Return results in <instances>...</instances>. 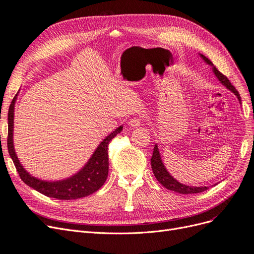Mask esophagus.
<instances>
[{
    "label": "esophagus",
    "instance_id": "34e87169",
    "mask_svg": "<svg viewBox=\"0 0 254 254\" xmlns=\"http://www.w3.org/2000/svg\"><path fill=\"white\" fill-rule=\"evenodd\" d=\"M141 124H142V120L139 119V118H133V119H131V120L129 121V126L133 127V128L138 127Z\"/></svg>",
    "mask_w": 254,
    "mask_h": 254
}]
</instances>
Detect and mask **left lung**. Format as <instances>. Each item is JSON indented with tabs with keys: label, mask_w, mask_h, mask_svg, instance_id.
I'll list each match as a JSON object with an SVG mask.
<instances>
[{
	"label": "left lung",
	"mask_w": 254,
	"mask_h": 254,
	"mask_svg": "<svg viewBox=\"0 0 254 254\" xmlns=\"http://www.w3.org/2000/svg\"><path fill=\"white\" fill-rule=\"evenodd\" d=\"M199 57L204 60V62L206 64H208L209 66H211L212 71L215 74V76L217 77V80L220 81L226 87L227 89H229L230 91H232L235 95H237L238 100L241 103L242 101H241V97H240L239 91L231 85L230 81L228 80V78H227V76H225L223 73L218 71L217 69L213 66L211 61L209 60L208 58H206L205 56L200 55V54H199ZM151 168H152L153 174H154V177L156 178V180L159 181L162 184V185L165 188H167L168 190H172L174 192H178V193H182V194H191V193H199V192H203V191L208 189V187H206V186L194 187V186L184 185V184L178 182L176 179H174L164 166L163 161L161 159L159 148H157L156 144L154 145L153 153H152V157H151Z\"/></svg>",
	"instance_id": "obj_1"
}]
</instances>
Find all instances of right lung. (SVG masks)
<instances>
[{"label":"right lung","instance_id":"add662e5","mask_svg":"<svg viewBox=\"0 0 254 254\" xmlns=\"http://www.w3.org/2000/svg\"><path fill=\"white\" fill-rule=\"evenodd\" d=\"M16 97L17 93L15 94V97L10 104L9 110H8L7 147L8 152H9V155L13 161V164L21 180L26 185L39 191L40 193L58 199L68 200L81 198L92 194L93 192L99 190L104 185V183L106 182L108 177V144L113 137L121 132L122 129H123V126H120L103 139L97 149L94 150L88 162L74 176L62 181H43L34 178L25 170L14 151L13 118Z\"/></svg>","mask_w":254,"mask_h":254}]
</instances>
